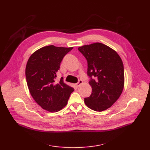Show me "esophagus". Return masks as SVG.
Instances as JSON below:
<instances>
[{
	"label": "esophagus",
	"mask_w": 150,
	"mask_h": 150,
	"mask_svg": "<svg viewBox=\"0 0 150 150\" xmlns=\"http://www.w3.org/2000/svg\"><path fill=\"white\" fill-rule=\"evenodd\" d=\"M82 83H83V81H82L81 80H80L79 81H78V82L77 83H76L75 84H76V87L78 88V87H79L80 85V84H81Z\"/></svg>",
	"instance_id": "esophagus-1"
}]
</instances>
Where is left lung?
Returning <instances> with one entry per match:
<instances>
[{
	"label": "left lung",
	"instance_id": "8db88e82",
	"mask_svg": "<svg viewBox=\"0 0 150 150\" xmlns=\"http://www.w3.org/2000/svg\"><path fill=\"white\" fill-rule=\"evenodd\" d=\"M88 62L87 74L92 87L91 95L84 98L89 108L101 112L119 99L124 87V67L121 58L109 47L99 42L78 49ZM92 76L95 78L92 79Z\"/></svg>",
	"mask_w": 150,
	"mask_h": 150
}]
</instances>
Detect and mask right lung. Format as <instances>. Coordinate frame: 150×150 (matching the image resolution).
I'll return each instance as SVG.
<instances>
[{
  "mask_svg": "<svg viewBox=\"0 0 150 150\" xmlns=\"http://www.w3.org/2000/svg\"><path fill=\"white\" fill-rule=\"evenodd\" d=\"M72 49L45 46L35 52L27 61L25 76L31 96L42 108L49 112H57L65 107L74 91L62 78L56 81L63 58Z\"/></svg>",
  "mask_w": 150,
  "mask_h": 150,
  "instance_id": "right-lung-1",
  "label": "right lung"
}]
</instances>
